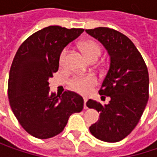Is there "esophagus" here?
I'll list each match as a JSON object with an SVG mask.
<instances>
[{
  "mask_svg": "<svg viewBox=\"0 0 157 157\" xmlns=\"http://www.w3.org/2000/svg\"><path fill=\"white\" fill-rule=\"evenodd\" d=\"M83 102H84V109H87V106H86V102H87V98H83Z\"/></svg>",
  "mask_w": 157,
  "mask_h": 157,
  "instance_id": "34e87169",
  "label": "esophagus"
}]
</instances>
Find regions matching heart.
Listing matches in <instances>:
<instances>
[{
    "mask_svg": "<svg viewBox=\"0 0 157 157\" xmlns=\"http://www.w3.org/2000/svg\"><path fill=\"white\" fill-rule=\"evenodd\" d=\"M80 47L89 61L97 60L102 52L100 44L93 40H87V41L82 42ZM66 54H67V49L65 48L62 51L60 54L61 64L63 63ZM95 82L96 81L93 76H78L73 79L70 84H71V87L75 91L78 92L80 94H87L91 90V88L95 84Z\"/></svg>",
    "mask_w": 157,
    "mask_h": 157,
    "instance_id": "b5f03b06",
    "label": "heart"
}]
</instances>
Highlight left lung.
Here are the masks:
<instances>
[{"mask_svg": "<svg viewBox=\"0 0 157 157\" xmlns=\"http://www.w3.org/2000/svg\"><path fill=\"white\" fill-rule=\"evenodd\" d=\"M107 50L110 66L99 94L109 96L108 105L89 99L87 107L100 113L99 120L89 127L99 140L115 143L126 137L138 124L149 98L146 64L133 42L107 27L85 30ZM105 97V96H102Z\"/></svg>", "mask_w": 157, "mask_h": 157, "instance_id": "8db88e82", "label": "left lung"}]
</instances>
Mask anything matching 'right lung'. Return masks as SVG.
Here are the masks:
<instances>
[{"label":"right lung","mask_w":157,"mask_h":157,"mask_svg":"<svg viewBox=\"0 0 157 157\" xmlns=\"http://www.w3.org/2000/svg\"><path fill=\"white\" fill-rule=\"evenodd\" d=\"M83 29L48 26L28 37L13 58L8 80L11 108L22 128L39 139L60 134L70 115L83 108L78 94L50 92L49 78L58 71L60 54Z\"/></svg>","instance_id":"right-lung-1"}]
</instances>
